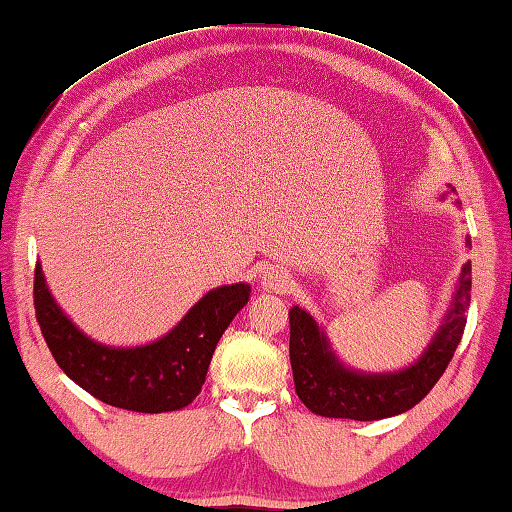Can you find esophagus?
<instances>
[{
  "instance_id": "esophagus-1",
  "label": "esophagus",
  "mask_w": 512,
  "mask_h": 512,
  "mask_svg": "<svg viewBox=\"0 0 512 512\" xmlns=\"http://www.w3.org/2000/svg\"><path fill=\"white\" fill-rule=\"evenodd\" d=\"M262 284L266 288H271V291L277 293H288L293 286V277L288 275L284 268H266L264 275H262Z\"/></svg>"
}]
</instances>
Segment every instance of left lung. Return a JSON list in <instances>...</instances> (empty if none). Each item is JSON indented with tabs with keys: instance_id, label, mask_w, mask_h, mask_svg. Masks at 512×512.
<instances>
[{
	"instance_id": "obj_1",
	"label": "left lung",
	"mask_w": 512,
	"mask_h": 512,
	"mask_svg": "<svg viewBox=\"0 0 512 512\" xmlns=\"http://www.w3.org/2000/svg\"><path fill=\"white\" fill-rule=\"evenodd\" d=\"M450 192H457L450 188ZM466 246L470 237H466ZM472 264L461 268L457 293L441 329L412 367L392 374H362L342 365L324 331L300 306L288 311L291 322V367L295 392L313 414L353 421H378L412 410L430 394L457 351L468 320Z\"/></svg>"
}]
</instances>
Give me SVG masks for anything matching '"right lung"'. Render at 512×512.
Instances as JSON below:
<instances>
[{
  "label": "right lung",
  "instance_id": "1",
  "mask_svg": "<svg viewBox=\"0 0 512 512\" xmlns=\"http://www.w3.org/2000/svg\"><path fill=\"white\" fill-rule=\"evenodd\" d=\"M248 297V284L219 286L161 340L123 349L87 338L62 313L40 264L33 282L37 324L64 374L98 401L143 414L181 410L199 396L217 342Z\"/></svg>",
  "mask_w": 512,
  "mask_h": 512
}]
</instances>
